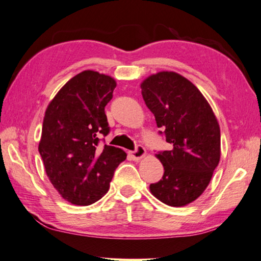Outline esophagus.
<instances>
[{
	"instance_id": "obj_1",
	"label": "esophagus",
	"mask_w": 261,
	"mask_h": 261,
	"mask_svg": "<svg viewBox=\"0 0 261 261\" xmlns=\"http://www.w3.org/2000/svg\"><path fill=\"white\" fill-rule=\"evenodd\" d=\"M145 153H146L145 149H144L143 146H141V145L136 146V149L134 151H130L129 152V154H130V156L133 158V160H140V159H142L145 155Z\"/></svg>"
}]
</instances>
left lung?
<instances>
[{
	"label": "left lung",
	"instance_id": "8db88e82",
	"mask_svg": "<svg viewBox=\"0 0 261 261\" xmlns=\"http://www.w3.org/2000/svg\"><path fill=\"white\" fill-rule=\"evenodd\" d=\"M146 107L171 149L158 152L165 173L150 191L171 207L193 202L210 183L220 159V128L198 87L174 71H160L141 84Z\"/></svg>",
	"mask_w": 261,
	"mask_h": 261
}]
</instances>
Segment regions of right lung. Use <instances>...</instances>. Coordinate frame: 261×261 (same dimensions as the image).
Instances as JSON below:
<instances>
[{
	"instance_id": "add662e5",
	"label": "right lung",
	"mask_w": 261,
	"mask_h": 261,
	"mask_svg": "<svg viewBox=\"0 0 261 261\" xmlns=\"http://www.w3.org/2000/svg\"><path fill=\"white\" fill-rule=\"evenodd\" d=\"M114 78L85 70L72 77L48 103L38 144L46 175L68 202L90 205L109 190L127 154L99 146L110 132L105 107L112 99Z\"/></svg>"
}]
</instances>
